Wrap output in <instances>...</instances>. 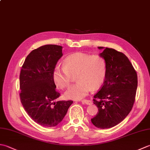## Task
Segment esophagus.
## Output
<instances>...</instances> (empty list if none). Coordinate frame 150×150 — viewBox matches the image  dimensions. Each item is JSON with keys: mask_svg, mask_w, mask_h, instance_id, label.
Instances as JSON below:
<instances>
[{"mask_svg": "<svg viewBox=\"0 0 150 150\" xmlns=\"http://www.w3.org/2000/svg\"><path fill=\"white\" fill-rule=\"evenodd\" d=\"M78 102H81L83 104H86L87 105H91L92 104V101L90 100H79Z\"/></svg>", "mask_w": 150, "mask_h": 150, "instance_id": "obj_1", "label": "esophagus"}]
</instances>
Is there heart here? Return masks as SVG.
Masks as SVG:
<instances>
[{"label":"heart","instance_id":"obj_1","mask_svg":"<svg viewBox=\"0 0 150 150\" xmlns=\"http://www.w3.org/2000/svg\"><path fill=\"white\" fill-rule=\"evenodd\" d=\"M64 67L57 66L52 73L53 82L58 88H68L72 81V76L76 75L77 81L67 90V98L80 100L96 90L103 84L106 77V62L99 55L76 53L68 56L64 60Z\"/></svg>","mask_w":150,"mask_h":150}]
</instances>
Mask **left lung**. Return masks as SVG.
Masks as SVG:
<instances>
[{
    "label": "left lung",
    "instance_id": "1",
    "mask_svg": "<svg viewBox=\"0 0 150 150\" xmlns=\"http://www.w3.org/2000/svg\"><path fill=\"white\" fill-rule=\"evenodd\" d=\"M106 62L104 84L94 95L98 113L91 119L97 128L107 129L117 125L132 110L137 88V75L124 53L108 47H98Z\"/></svg>",
    "mask_w": 150,
    "mask_h": 150
}]
</instances>
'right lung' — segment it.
Returning <instances> with one entry per match:
<instances>
[{
	"label": "right lung",
	"mask_w": 150,
	"mask_h": 150,
	"mask_svg": "<svg viewBox=\"0 0 150 150\" xmlns=\"http://www.w3.org/2000/svg\"><path fill=\"white\" fill-rule=\"evenodd\" d=\"M62 47L47 44L33 50L25 59L20 73V98L25 111L40 125L53 127L61 122L72 100H55L52 73L62 56Z\"/></svg>",
	"instance_id": "1"
}]
</instances>
